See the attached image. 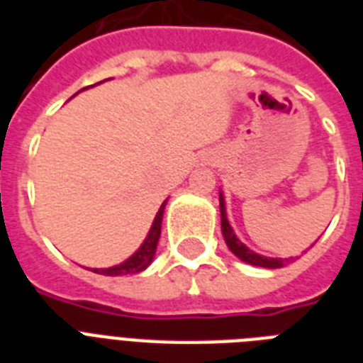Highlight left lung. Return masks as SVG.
Here are the masks:
<instances>
[{"label":"left lung","mask_w":363,"mask_h":363,"mask_svg":"<svg viewBox=\"0 0 363 363\" xmlns=\"http://www.w3.org/2000/svg\"><path fill=\"white\" fill-rule=\"evenodd\" d=\"M220 218H222V235H224V241H226L228 248H230V250H232L239 259H242V262H247V264L250 265H259V267H267V269H277V267H282V265L294 259V258H265V256H259V254L252 252L248 247H245V245L238 239V235L233 233L230 222H228L226 205H224L222 194H220Z\"/></svg>","instance_id":"8db88e82"}]
</instances>
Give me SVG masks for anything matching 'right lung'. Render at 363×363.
<instances>
[{"mask_svg": "<svg viewBox=\"0 0 363 363\" xmlns=\"http://www.w3.org/2000/svg\"><path fill=\"white\" fill-rule=\"evenodd\" d=\"M165 209V201L160 207L158 215L154 218L152 228L148 232L147 239L141 245V248L137 250L131 258H128L124 264L115 265V267H105V269H92L94 273H99V275H107V277H118V275H133V273H139V271L147 269L148 264L152 262L154 252H156V247H158V239L160 233H162V216H164Z\"/></svg>", "mask_w": 363, "mask_h": 363, "instance_id": "1", "label": "right lung"}]
</instances>
